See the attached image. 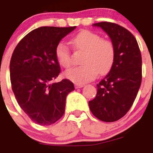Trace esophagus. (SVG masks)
Returning a JSON list of instances; mask_svg holds the SVG:
<instances>
[{"label":"esophagus","mask_w":153,"mask_h":153,"mask_svg":"<svg viewBox=\"0 0 153 153\" xmlns=\"http://www.w3.org/2000/svg\"><path fill=\"white\" fill-rule=\"evenodd\" d=\"M84 85H82V84H75V88H82Z\"/></svg>","instance_id":"obj_1"}]
</instances>
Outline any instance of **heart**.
Segmentation results:
<instances>
[{
    "mask_svg": "<svg viewBox=\"0 0 153 153\" xmlns=\"http://www.w3.org/2000/svg\"><path fill=\"white\" fill-rule=\"evenodd\" d=\"M74 47L84 52L81 66L71 68L65 76L77 84H84L95 78L97 74L105 75L111 71L115 60V47L111 40L102 39L99 34L83 30L71 39ZM56 57L59 64L65 68L71 65V56L66 45L59 42L56 48Z\"/></svg>",
    "mask_w": 153,
    "mask_h": 153,
    "instance_id": "1",
    "label": "heart"
}]
</instances>
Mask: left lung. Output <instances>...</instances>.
Returning <instances> with one entry per match:
<instances>
[{"label": "left lung", "instance_id": "left-lung-1", "mask_svg": "<svg viewBox=\"0 0 153 153\" xmlns=\"http://www.w3.org/2000/svg\"><path fill=\"white\" fill-rule=\"evenodd\" d=\"M111 37L115 60L109 73L97 85V94L88 102L94 116L104 122L123 117L133 105L142 82V56L134 36L111 22L94 23Z\"/></svg>", "mask_w": 153, "mask_h": 153}]
</instances>
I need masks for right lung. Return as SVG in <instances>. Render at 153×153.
<instances>
[{
    "label": "right lung",
    "mask_w": 153,
    "mask_h": 153,
    "mask_svg": "<svg viewBox=\"0 0 153 153\" xmlns=\"http://www.w3.org/2000/svg\"><path fill=\"white\" fill-rule=\"evenodd\" d=\"M75 27H39L27 34L13 50L10 62L12 90L20 107L37 124L46 126L59 120L68 94L75 90L68 79L53 81L61 72L56 46Z\"/></svg>",
    "instance_id": "1"
}]
</instances>
